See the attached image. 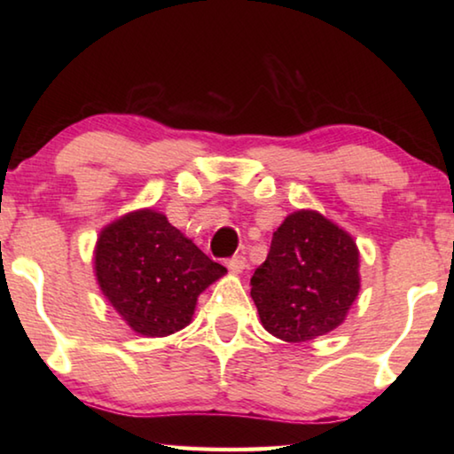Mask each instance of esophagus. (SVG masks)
Here are the masks:
<instances>
[{"label": "esophagus", "mask_w": 454, "mask_h": 454, "mask_svg": "<svg viewBox=\"0 0 454 454\" xmlns=\"http://www.w3.org/2000/svg\"><path fill=\"white\" fill-rule=\"evenodd\" d=\"M246 266H248V262H246L244 256H234L232 260H228L230 272H234V274H242Z\"/></svg>", "instance_id": "esophagus-1"}]
</instances>
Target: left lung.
Listing matches in <instances>:
<instances>
[{
  "label": "left lung",
  "mask_w": 454,
  "mask_h": 454,
  "mask_svg": "<svg viewBox=\"0 0 454 454\" xmlns=\"http://www.w3.org/2000/svg\"><path fill=\"white\" fill-rule=\"evenodd\" d=\"M358 248L317 210H296L272 236L252 276L260 322L286 342H309L340 326L360 290Z\"/></svg>",
  "instance_id": "obj_1"
}]
</instances>
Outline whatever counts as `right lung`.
<instances>
[{
	"instance_id": "obj_1",
	"label": "right lung",
	"mask_w": 454,
	"mask_h": 454,
	"mask_svg": "<svg viewBox=\"0 0 454 454\" xmlns=\"http://www.w3.org/2000/svg\"><path fill=\"white\" fill-rule=\"evenodd\" d=\"M94 270L114 310L150 338L188 326L198 296L226 274L152 208L129 212L99 232Z\"/></svg>"
}]
</instances>
